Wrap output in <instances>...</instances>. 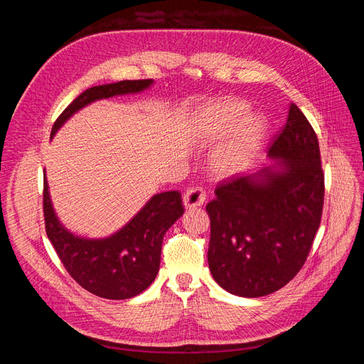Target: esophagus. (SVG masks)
Returning <instances> with one entry per match:
<instances>
[{
  "instance_id": "esophagus-1",
  "label": "esophagus",
  "mask_w": 364,
  "mask_h": 364,
  "mask_svg": "<svg viewBox=\"0 0 364 364\" xmlns=\"http://www.w3.org/2000/svg\"><path fill=\"white\" fill-rule=\"evenodd\" d=\"M206 193L202 188H188L183 194V206L186 209L199 208L205 203Z\"/></svg>"
}]
</instances>
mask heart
<instances>
[{"label":"heart","instance_id":"1","mask_svg":"<svg viewBox=\"0 0 364 364\" xmlns=\"http://www.w3.org/2000/svg\"><path fill=\"white\" fill-rule=\"evenodd\" d=\"M247 103L235 98H217L200 107L191 141L206 147L231 134L211 155V170L218 178H232L245 171L259 151L266 136V121L247 114Z\"/></svg>","mask_w":364,"mask_h":364}]
</instances>
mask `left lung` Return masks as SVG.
<instances>
[{
  "instance_id": "obj_1",
  "label": "left lung",
  "mask_w": 364,
  "mask_h": 364,
  "mask_svg": "<svg viewBox=\"0 0 364 364\" xmlns=\"http://www.w3.org/2000/svg\"><path fill=\"white\" fill-rule=\"evenodd\" d=\"M259 171L220 185L206 205L208 264L220 287L259 297L301 270L321 225L323 171L318 141L294 103Z\"/></svg>"
}]
</instances>
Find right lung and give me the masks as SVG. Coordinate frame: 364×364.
I'll list each match as a JSON object with an SVG mask.
<instances>
[{"instance_id":"right-lung-1","label":"right lung","mask_w":364,"mask_h":364,"mask_svg":"<svg viewBox=\"0 0 364 364\" xmlns=\"http://www.w3.org/2000/svg\"><path fill=\"white\" fill-rule=\"evenodd\" d=\"M153 83L155 80H123L90 87L60 114L51 129V138L87 105L139 94ZM182 214L179 191H164L151 196L117 232L103 238L80 237L62 225L53 208L47 174L43 176V217L51 245L75 282L105 299H130L149 289L159 272L164 235Z\"/></svg>"}]
</instances>
